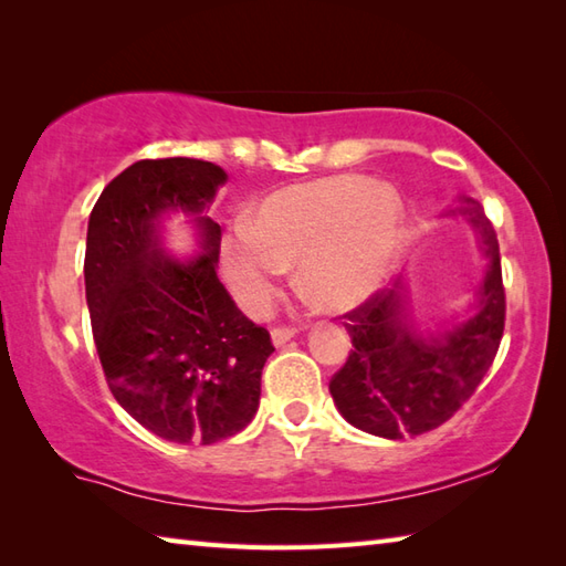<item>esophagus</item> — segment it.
I'll list each match as a JSON object with an SVG mask.
<instances>
[{
  "instance_id": "esophagus-1",
  "label": "esophagus",
  "mask_w": 566,
  "mask_h": 566,
  "mask_svg": "<svg viewBox=\"0 0 566 566\" xmlns=\"http://www.w3.org/2000/svg\"><path fill=\"white\" fill-rule=\"evenodd\" d=\"M296 335V328H292V326H280V328H272V343L280 347V345H284V343H290L292 338Z\"/></svg>"
}]
</instances>
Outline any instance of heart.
<instances>
[{"instance_id":"b5f03b06","label":"heart","mask_w":566,"mask_h":566,"mask_svg":"<svg viewBox=\"0 0 566 566\" xmlns=\"http://www.w3.org/2000/svg\"><path fill=\"white\" fill-rule=\"evenodd\" d=\"M403 233L401 197L365 175H333L264 197L223 235L221 260L240 302L262 311L286 268L316 304L345 311L379 290Z\"/></svg>"}]
</instances>
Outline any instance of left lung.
I'll use <instances>...</instances> for the list:
<instances>
[{
  "instance_id": "obj_1",
  "label": "left lung",
  "mask_w": 566,
  "mask_h": 566,
  "mask_svg": "<svg viewBox=\"0 0 566 566\" xmlns=\"http://www.w3.org/2000/svg\"><path fill=\"white\" fill-rule=\"evenodd\" d=\"M457 211L472 223L489 258L472 318L442 338H420L406 318L401 280L343 316L353 350L331 379V396L347 423L371 436L401 440L436 430L469 401L499 353L506 290L496 231L479 201L462 199Z\"/></svg>"
}]
</instances>
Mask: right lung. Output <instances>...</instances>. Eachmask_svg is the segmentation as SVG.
I'll return each mask as SVG.
<instances>
[{
	"label": "right lung",
	"mask_w": 566,
	"mask_h": 566,
	"mask_svg": "<svg viewBox=\"0 0 566 566\" xmlns=\"http://www.w3.org/2000/svg\"><path fill=\"white\" fill-rule=\"evenodd\" d=\"M223 182L207 160H138L104 187L87 226L84 292L106 384L143 428L179 444L243 430L274 353L216 274L221 226L201 211ZM177 208L196 213L202 238L187 263L159 245V216Z\"/></svg>",
	"instance_id": "1"
}]
</instances>
